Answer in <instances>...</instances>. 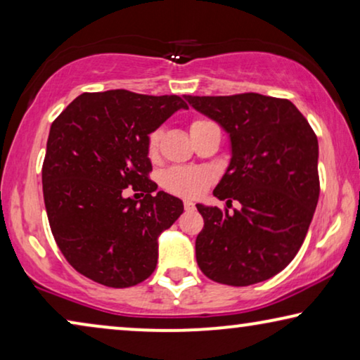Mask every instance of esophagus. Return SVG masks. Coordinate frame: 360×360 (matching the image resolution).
Here are the masks:
<instances>
[{
    "instance_id": "34e87169",
    "label": "esophagus",
    "mask_w": 360,
    "mask_h": 360,
    "mask_svg": "<svg viewBox=\"0 0 360 360\" xmlns=\"http://www.w3.org/2000/svg\"><path fill=\"white\" fill-rule=\"evenodd\" d=\"M184 208H185L186 211H193V210H195V203H193V201L185 200V201H184Z\"/></svg>"
}]
</instances>
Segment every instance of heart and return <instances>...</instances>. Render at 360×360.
<instances>
[{"instance_id":"1","label":"heart","mask_w":360,"mask_h":360,"mask_svg":"<svg viewBox=\"0 0 360 360\" xmlns=\"http://www.w3.org/2000/svg\"><path fill=\"white\" fill-rule=\"evenodd\" d=\"M210 124L206 120H195L190 124V131L193 132L200 127ZM162 131L155 129L149 134L147 139V155L150 159H155L159 154ZM211 184V174L208 170L200 169V167H174L169 169L162 175V186L170 193L176 196H184V198H195L203 193Z\"/></svg>"}]
</instances>
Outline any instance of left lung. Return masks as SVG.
<instances>
[{
  "mask_svg": "<svg viewBox=\"0 0 360 360\" xmlns=\"http://www.w3.org/2000/svg\"><path fill=\"white\" fill-rule=\"evenodd\" d=\"M185 100L229 134L233 157L213 195L228 207L233 199L241 205L233 214L196 205L205 221L195 243L198 267L233 287L264 282L292 262L307 238L319 198L318 137L285 98Z\"/></svg>",
  "mask_w": 360,
  "mask_h": 360,
  "instance_id": "8db88e82",
  "label": "left lung"
}]
</instances>
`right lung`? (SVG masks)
<instances>
[{
    "label": "right lung",
    "instance_id": "1",
    "mask_svg": "<svg viewBox=\"0 0 360 360\" xmlns=\"http://www.w3.org/2000/svg\"><path fill=\"white\" fill-rule=\"evenodd\" d=\"M180 108L188 106L176 95L83 93L52 122L42 164L49 224L67 262L93 282L126 288L155 270L157 239L184 203L154 195L147 139ZM127 186L145 196L126 199Z\"/></svg>",
    "mask_w": 360,
    "mask_h": 360
}]
</instances>
